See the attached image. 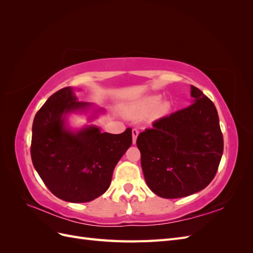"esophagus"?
I'll return each instance as SVG.
<instances>
[{"label":"esophagus","instance_id":"esophagus-1","mask_svg":"<svg viewBox=\"0 0 253 253\" xmlns=\"http://www.w3.org/2000/svg\"><path fill=\"white\" fill-rule=\"evenodd\" d=\"M138 134H139L138 129H136V128L132 129V137H133V143L134 144L136 143V139H137V136H138Z\"/></svg>","mask_w":253,"mask_h":253}]
</instances>
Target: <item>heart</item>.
Here are the masks:
<instances>
[{"label":"heart","mask_w":253,"mask_h":253,"mask_svg":"<svg viewBox=\"0 0 253 253\" xmlns=\"http://www.w3.org/2000/svg\"><path fill=\"white\" fill-rule=\"evenodd\" d=\"M162 96L160 95H150L148 97L143 98L138 103L135 105V114H142V113H149L154 111L157 108L158 114H165L169 110L170 105L168 102H162Z\"/></svg>","instance_id":"1"}]
</instances>
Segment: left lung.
<instances>
[{"label": "left lung", "mask_w": 253, "mask_h": 253, "mask_svg": "<svg viewBox=\"0 0 253 253\" xmlns=\"http://www.w3.org/2000/svg\"><path fill=\"white\" fill-rule=\"evenodd\" d=\"M192 104L156 120L137 137L148 187L164 198L205 189L215 176L224 139L215 105L191 85Z\"/></svg>", "instance_id": "obj_1"}]
</instances>
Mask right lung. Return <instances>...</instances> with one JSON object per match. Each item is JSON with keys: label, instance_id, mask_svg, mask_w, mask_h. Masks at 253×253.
<instances>
[{"label": "right lung", "instance_id": "1", "mask_svg": "<svg viewBox=\"0 0 253 253\" xmlns=\"http://www.w3.org/2000/svg\"><path fill=\"white\" fill-rule=\"evenodd\" d=\"M91 103L78 101L71 86L52 94L36 114L30 155L50 192L70 203H87L109 189L113 171L132 144V129L102 133L95 126L73 131L71 113L86 112ZM102 110H95V115Z\"/></svg>", "mask_w": 253, "mask_h": 253}]
</instances>
